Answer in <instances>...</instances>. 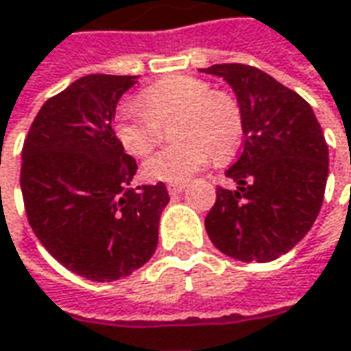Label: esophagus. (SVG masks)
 <instances>
[{
  "mask_svg": "<svg viewBox=\"0 0 351 351\" xmlns=\"http://www.w3.org/2000/svg\"><path fill=\"white\" fill-rule=\"evenodd\" d=\"M184 188H186L184 184H169L167 190H169V194L171 195H176V194H182V192H184Z\"/></svg>",
  "mask_w": 351,
  "mask_h": 351,
  "instance_id": "esophagus-1",
  "label": "esophagus"
}]
</instances>
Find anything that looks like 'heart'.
<instances>
[{
  "mask_svg": "<svg viewBox=\"0 0 351 351\" xmlns=\"http://www.w3.org/2000/svg\"><path fill=\"white\" fill-rule=\"evenodd\" d=\"M171 127V144L145 161L147 176L182 182L215 159H225L242 140V111L230 95L217 94L194 76H171L147 86L136 104H123L115 113L117 140L128 154H149Z\"/></svg>",
  "mask_w": 351,
  "mask_h": 351,
  "instance_id": "heart-1",
  "label": "heart"
}]
</instances>
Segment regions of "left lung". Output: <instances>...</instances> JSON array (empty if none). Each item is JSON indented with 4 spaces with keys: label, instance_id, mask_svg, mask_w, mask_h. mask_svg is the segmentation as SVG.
Instances as JSON below:
<instances>
[{
    "label": "left lung",
    "instance_id": "1",
    "mask_svg": "<svg viewBox=\"0 0 351 351\" xmlns=\"http://www.w3.org/2000/svg\"><path fill=\"white\" fill-rule=\"evenodd\" d=\"M202 71L234 90L244 130L242 154L226 171L238 186L217 188L207 234L238 261H273L309 232L323 206L325 136L306 99L256 66L223 63Z\"/></svg>",
    "mask_w": 351,
    "mask_h": 351
}]
</instances>
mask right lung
<instances>
[{
  "mask_svg": "<svg viewBox=\"0 0 351 351\" xmlns=\"http://www.w3.org/2000/svg\"><path fill=\"white\" fill-rule=\"evenodd\" d=\"M136 78H78L42 106L23 145L21 190L34 234L61 265L95 282L149 261L169 204L163 182L130 188L138 165L113 130Z\"/></svg>",
  "mask_w": 351,
  "mask_h": 351,
  "instance_id": "right-lung-1",
  "label": "right lung"
}]
</instances>
